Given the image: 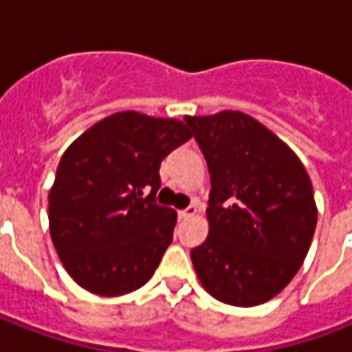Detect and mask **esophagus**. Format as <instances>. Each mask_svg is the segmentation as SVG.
I'll use <instances>...</instances> for the list:
<instances>
[{
	"mask_svg": "<svg viewBox=\"0 0 352 352\" xmlns=\"http://www.w3.org/2000/svg\"><path fill=\"white\" fill-rule=\"evenodd\" d=\"M197 214V208L195 206H188L186 210H181L179 212V219H188V217H192V215Z\"/></svg>",
	"mask_w": 352,
	"mask_h": 352,
	"instance_id": "obj_1",
	"label": "esophagus"
}]
</instances>
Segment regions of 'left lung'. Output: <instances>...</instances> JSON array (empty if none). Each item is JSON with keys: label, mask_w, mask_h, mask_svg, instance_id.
Segmentation results:
<instances>
[{"label": "left lung", "mask_w": 352, "mask_h": 352, "mask_svg": "<svg viewBox=\"0 0 352 352\" xmlns=\"http://www.w3.org/2000/svg\"><path fill=\"white\" fill-rule=\"evenodd\" d=\"M210 171V234L192 250L215 300L261 305L300 270L316 228L311 179L292 149L239 111L184 117Z\"/></svg>", "instance_id": "left-lung-1"}]
</instances>
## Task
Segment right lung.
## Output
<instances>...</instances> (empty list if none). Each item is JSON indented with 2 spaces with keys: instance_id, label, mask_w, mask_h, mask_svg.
<instances>
[{
  "instance_id": "1",
  "label": "right lung",
  "mask_w": 352,
  "mask_h": 352,
  "mask_svg": "<svg viewBox=\"0 0 352 352\" xmlns=\"http://www.w3.org/2000/svg\"><path fill=\"white\" fill-rule=\"evenodd\" d=\"M190 138L184 122L124 111L96 122L65 149L49 193V228L80 287L122 296L148 283L177 221L175 210L155 201L160 162Z\"/></svg>"
}]
</instances>
